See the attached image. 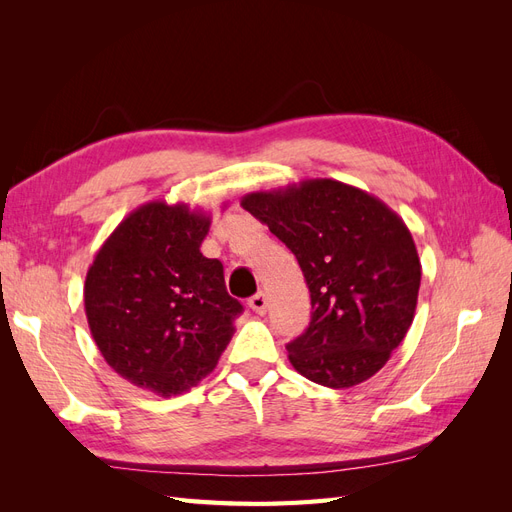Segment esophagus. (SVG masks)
<instances>
[{
    "label": "esophagus",
    "instance_id": "34e87169",
    "mask_svg": "<svg viewBox=\"0 0 512 512\" xmlns=\"http://www.w3.org/2000/svg\"><path fill=\"white\" fill-rule=\"evenodd\" d=\"M247 305H250L256 314L262 316V314L267 312V305H269V303H267V294H265V292H256Z\"/></svg>",
    "mask_w": 512,
    "mask_h": 512
}]
</instances>
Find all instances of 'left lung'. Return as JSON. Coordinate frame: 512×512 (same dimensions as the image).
<instances>
[{
  "mask_svg": "<svg viewBox=\"0 0 512 512\" xmlns=\"http://www.w3.org/2000/svg\"><path fill=\"white\" fill-rule=\"evenodd\" d=\"M241 207L297 256L312 320L290 342L301 376L348 389L380 371L404 342L421 288L408 226L380 198L335 179L252 192Z\"/></svg>",
  "mask_w": 512,
  "mask_h": 512,
  "instance_id": "1",
  "label": "left lung"
}]
</instances>
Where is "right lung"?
Instances as JSON below:
<instances>
[{
	"label": "right lung",
	"instance_id": "obj_1",
	"mask_svg": "<svg viewBox=\"0 0 512 512\" xmlns=\"http://www.w3.org/2000/svg\"><path fill=\"white\" fill-rule=\"evenodd\" d=\"M209 215L141 205L104 241L85 280V314L104 361L158 397L190 391L218 365L243 305L200 243Z\"/></svg>",
	"mask_w": 512,
	"mask_h": 512
}]
</instances>
